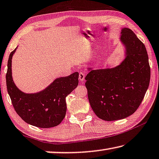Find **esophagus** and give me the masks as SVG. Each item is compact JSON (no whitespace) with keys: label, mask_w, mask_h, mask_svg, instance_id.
<instances>
[{"label":"esophagus","mask_w":159,"mask_h":159,"mask_svg":"<svg viewBox=\"0 0 159 159\" xmlns=\"http://www.w3.org/2000/svg\"><path fill=\"white\" fill-rule=\"evenodd\" d=\"M85 77V73L83 72H80L79 73V80L80 81H84Z\"/></svg>","instance_id":"34e87169"}]
</instances>
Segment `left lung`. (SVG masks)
Masks as SVG:
<instances>
[{
    "label": "left lung",
    "instance_id": "left-lung-1",
    "mask_svg": "<svg viewBox=\"0 0 159 159\" xmlns=\"http://www.w3.org/2000/svg\"><path fill=\"white\" fill-rule=\"evenodd\" d=\"M125 59L111 69L91 70L85 77L88 99L104 121L126 118L136 111L149 85L151 69L146 47L129 28L121 30Z\"/></svg>",
    "mask_w": 159,
    "mask_h": 159
}]
</instances>
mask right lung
<instances>
[{"instance_id": "1", "label": "right lung", "mask_w": 159, "mask_h": 159, "mask_svg": "<svg viewBox=\"0 0 159 159\" xmlns=\"http://www.w3.org/2000/svg\"><path fill=\"white\" fill-rule=\"evenodd\" d=\"M16 49L11 52L8 61L6 86L16 113L26 123L40 128L54 127L65 118L66 97L78 85V72L56 79L45 90L36 94H25L15 85L11 73V60Z\"/></svg>"}]
</instances>
